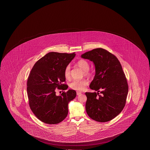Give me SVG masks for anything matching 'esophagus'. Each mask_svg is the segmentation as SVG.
I'll return each mask as SVG.
<instances>
[{
	"mask_svg": "<svg viewBox=\"0 0 150 150\" xmlns=\"http://www.w3.org/2000/svg\"><path fill=\"white\" fill-rule=\"evenodd\" d=\"M76 93H77V95H79L81 94V92H79V91H77Z\"/></svg>",
	"mask_w": 150,
	"mask_h": 150,
	"instance_id": "34e87169",
	"label": "esophagus"
}]
</instances>
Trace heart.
<instances>
[{
  "instance_id": "b5f03b06",
  "label": "heart",
  "mask_w": 150,
  "mask_h": 150,
  "mask_svg": "<svg viewBox=\"0 0 150 150\" xmlns=\"http://www.w3.org/2000/svg\"><path fill=\"white\" fill-rule=\"evenodd\" d=\"M76 65L83 71V74L87 77H91L93 75V71L89 70V64L88 62L85 59H80L76 63ZM64 77L67 79H69L71 77V67L67 65L64 70ZM88 83L85 79L83 80H74L69 84L71 88L76 91H83L88 85Z\"/></svg>"
}]
</instances>
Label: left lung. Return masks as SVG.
Masks as SVG:
<instances>
[{"label":"left lung","mask_w":150,"mask_h":150,"mask_svg":"<svg viewBox=\"0 0 150 150\" xmlns=\"http://www.w3.org/2000/svg\"><path fill=\"white\" fill-rule=\"evenodd\" d=\"M81 57L93 62L96 71L89 87L97 92L85 93L87 113L98 122L111 120L122 110L128 95V82L120 63L102 48L87 52Z\"/></svg>","instance_id":"obj_1"}]
</instances>
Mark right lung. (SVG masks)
<instances>
[{
    "mask_svg": "<svg viewBox=\"0 0 150 150\" xmlns=\"http://www.w3.org/2000/svg\"><path fill=\"white\" fill-rule=\"evenodd\" d=\"M71 54L50 52L35 63L27 81L30 108L38 119L50 125L57 124L68 114V104L76 96V91L69 89L60 96L56 89L67 90L64 70L75 57Z\"/></svg>",
    "mask_w": 150,
    "mask_h": 150,
    "instance_id": "right-lung-1",
    "label": "right lung"
}]
</instances>
